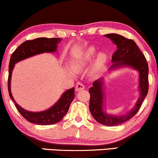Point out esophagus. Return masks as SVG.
Returning <instances> with one entry per match:
<instances>
[{
	"mask_svg": "<svg viewBox=\"0 0 158 158\" xmlns=\"http://www.w3.org/2000/svg\"><path fill=\"white\" fill-rule=\"evenodd\" d=\"M85 86L83 84H81V83H77V86H76V90L77 91H80L81 90H84Z\"/></svg>",
	"mask_w": 158,
	"mask_h": 158,
	"instance_id": "34e87169",
	"label": "esophagus"
}]
</instances>
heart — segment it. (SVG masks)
<instances>
[{"label":"heart","mask_w":158,"mask_h":158,"mask_svg":"<svg viewBox=\"0 0 158 158\" xmlns=\"http://www.w3.org/2000/svg\"><path fill=\"white\" fill-rule=\"evenodd\" d=\"M97 54V50L94 46H90L81 51L71 61V68H68L67 71L72 76L76 75V71L83 69L91 64ZM107 56L104 53H99L95 59L92 68L93 73H100L107 63Z\"/></svg>","instance_id":"b5f03b06"}]
</instances>
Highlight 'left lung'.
I'll return each mask as SVG.
<instances>
[{
    "instance_id": "obj_1",
    "label": "left lung",
    "mask_w": 158,
    "mask_h": 158,
    "mask_svg": "<svg viewBox=\"0 0 158 158\" xmlns=\"http://www.w3.org/2000/svg\"><path fill=\"white\" fill-rule=\"evenodd\" d=\"M104 36L111 40L117 47V50L112 56L113 64L110 66V71L129 67L139 73V98L132 109L124 115H111L104 110L105 94L104 92V78L94 81L93 86L89 89L90 95L89 109L94 119L101 124L115 126L130 120L141 107L149 90V67L143 53L132 40L127 39L118 34H108Z\"/></svg>"
}]
</instances>
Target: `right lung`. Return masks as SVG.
<instances>
[{"instance_id": "right-lung-1", "label": "right lung", "mask_w": 158, "mask_h": 158, "mask_svg": "<svg viewBox=\"0 0 158 158\" xmlns=\"http://www.w3.org/2000/svg\"><path fill=\"white\" fill-rule=\"evenodd\" d=\"M62 41V38L40 37L32 40H27L23 43L12 54L9 64L8 90L15 107L23 117L32 123L39 125H51L59 122L68 113L72 101L75 97L74 87L64 91L57 102L49 109L40 112H31L23 109L17 104L11 92V78L15 64L26 59L43 54L54 53L57 51V45Z\"/></svg>"}]
</instances>
